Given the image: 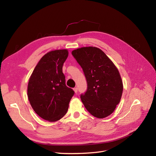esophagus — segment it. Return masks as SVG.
Returning <instances> with one entry per match:
<instances>
[{
	"label": "esophagus",
	"mask_w": 156,
	"mask_h": 156,
	"mask_svg": "<svg viewBox=\"0 0 156 156\" xmlns=\"http://www.w3.org/2000/svg\"><path fill=\"white\" fill-rule=\"evenodd\" d=\"M73 90L75 92V93H77V91H78V88L77 87H75L73 88Z\"/></svg>",
	"instance_id": "34e87169"
}]
</instances>
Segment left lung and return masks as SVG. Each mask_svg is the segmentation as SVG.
<instances>
[{"mask_svg":"<svg viewBox=\"0 0 156 156\" xmlns=\"http://www.w3.org/2000/svg\"><path fill=\"white\" fill-rule=\"evenodd\" d=\"M72 55L83 68L87 90L81 99L87 110L98 119L114 112L121 100L123 83L119 69L100 49L83 47L75 49Z\"/></svg>","mask_w":156,"mask_h":156,"instance_id":"1","label":"left lung"}]
</instances>
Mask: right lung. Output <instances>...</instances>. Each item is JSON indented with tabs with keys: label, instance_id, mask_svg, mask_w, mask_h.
<instances>
[{
	"label": "right lung",
	"instance_id": "add662e5",
	"mask_svg": "<svg viewBox=\"0 0 156 156\" xmlns=\"http://www.w3.org/2000/svg\"><path fill=\"white\" fill-rule=\"evenodd\" d=\"M68 49L51 51L42 56L31 74L27 87L30 105L41 119L56 122L66 114L74 94L66 87L62 72Z\"/></svg>",
	"mask_w": 156,
	"mask_h": 156
}]
</instances>
